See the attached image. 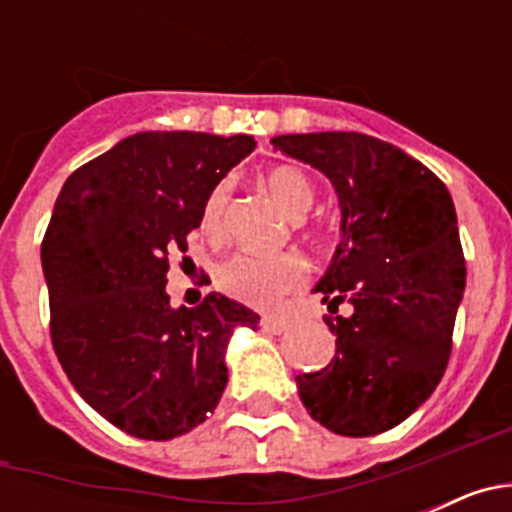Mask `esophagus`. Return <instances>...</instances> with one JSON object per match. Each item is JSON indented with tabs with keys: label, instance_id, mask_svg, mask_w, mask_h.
I'll return each mask as SVG.
<instances>
[{
	"label": "esophagus",
	"instance_id": "esophagus-1",
	"mask_svg": "<svg viewBox=\"0 0 512 512\" xmlns=\"http://www.w3.org/2000/svg\"><path fill=\"white\" fill-rule=\"evenodd\" d=\"M261 330H266V333H271V336H279V333H284L287 330V320L284 318H271V315H264V318L259 320Z\"/></svg>",
	"mask_w": 512,
	"mask_h": 512
}]
</instances>
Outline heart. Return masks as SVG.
<instances>
[{
	"label": "heart",
	"mask_w": 512,
	"mask_h": 512,
	"mask_svg": "<svg viewBox=\"0 0 512 512\" xmlns=\"http://www.w3.org/2000/svg\"><path fill=\"white\" fill-rule=\"evenodd\" d=\"M264 189L277 200L289 217H302L312 207L315 187L295 166H274L264 174ZM230 202V182H220L207 194L200 215V228L210 241H223L225 212ZM305 279V261L295 251L235 253L215 269V287L225 297L243 302L256 310L277 307L289 292H295Z\"/></svg>",
	"instance_id": "obj_1"
}]
</instances>
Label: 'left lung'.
Wrapping results in <instances>:
<instances>
[{
	"instance_id": "1",
	"label": "left lung",
	"mask_w": 512,
	"mask_h": 512,
	"mask_svg": "<svg viewBox=\"0 0 512 512\" xmlns=\"http://www.w3.org/2000/svg\"><path fill=\"white\" fill-rule=\"evenodd\" d=\"M274 148L328 176L343 238L315 287L336 354L300 374L302 405L338 436L366 438L413 415L451 356L467 264L446 184L392 143L364 133L277 135Z\"/></svg>"
}]
</instances>
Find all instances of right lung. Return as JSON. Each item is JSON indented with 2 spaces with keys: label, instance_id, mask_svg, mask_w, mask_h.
I'll list each match as a JSON object with an SVG mask.
<instances>
[{
  "label": "right lung",
  "instance_id": "obj_1",
  "mask_svg": "<svg viewBox=\"0 0 512 512\" xmlns=\"http://www.w3.org/2000/svg\"><path fill=\"white\" fill-rule=\"evenodd\" d=\"M251 135L135 133L66 179L43 235L51 341L102 418L146 441L192 431L228 384L225 346L259 315L223 295L171 310L166 271Z\"/></svg>",
  "mask_w": 512,
  "mask_h": 512
}]
</instances>
